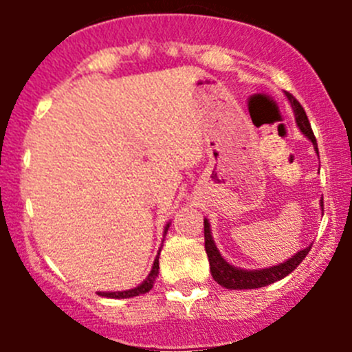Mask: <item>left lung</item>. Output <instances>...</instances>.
<instances>
[{"label": "left lung", "instance_id": "left-lung-1", "mask_svg": "<svg viewBox=\"0 0 352 352\" xmlns=\"http://www.w3.org/2000/svg\"><path fill=\"white\" fill-rule=\"evenodd\" d=\"M287 98L291 102V105L294 107V113H296V123L300 126L301 132L314 142L317 151V141L316 135L312 132V126H310V121L307 118V113H305V109L301 107L300 102L287 93ZM322 206V203H321ZM204 248H206L208 254V261H210V270L213 278L217 280V284H220L222 287L226 289H257V287H264V285H270L273 282L280 280L284 276H287L289 273L294 272V270L300 266L301 261L307 257L309 250L312 248V245L303 250H300L296 256H292L291 259H287L285 263L278 264V266H272V268L266 270H254V272H247V270H238L234 266L223 261V257L220 256V252L217 250L213 243V238H211V231H210V223L208 220H204Z\"/></svg>", "mask_w": 352, "mask_h": 352}]
</instances>
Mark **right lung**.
<instances>
[{"label":"right lung","mask_w":352,"mask_h":352,"mask_svg":"<svg viewBox=\"0 0 352 352\" xmlns=\"http://www.w3.org/2000/svg\"><path fill=\"white\" fill-rule=\"evenodd\" d=\"M169 227V226H167ZM166 227V231H167ZM157 273H158V257L155 259L153 263V270H151V273H149V276L146 278L144 282H142L139 287L135 289H130V291H118V292H98L100 296H105V298H133V296H139V294H144V292H148L149 289L153 287L155 284V278H157Z\"/></svg>","instance_id":"obj_1"}]
</instances>
